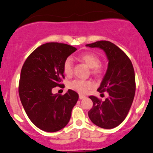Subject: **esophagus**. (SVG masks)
<instances>
[{
  "instance_id": "1",
  "label": "esophagus",
  "mask_w": 153,
  "mask_h": 153,
  "mask_svg": "<svg viewBox=\"0 0 153 153\" xmlns=\"http://www.w3.org/2000/svg\"><path fill=\"white\" fill-rule=\"evenodd\" d=\"M86 98V97H85V96H84V95H82V94H79V98L80 100H82V99H84V98Z\"/></svg>"
}]
</instances>
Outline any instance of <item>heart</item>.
<instances>
[{"mask_svg":"<svg viewBox=\"0 0 153 153\" xmlns=\"http://www.w3.org/2000/svg\"><path fill=\"white\" fill-rule=\"evenodd\" d=\"M78 59L86 63L90 68H92L91 73L96 76H100L103 72V68L100 65V59L97 55L93 53H86L79 55ZM73 61L70 57L65 60L63 65V72L67 76H71L73 72ZM93 87V83L90 81H84L81 79H76L69 83V88L71 90L79 92V94H86Z\"/></svg>","mask_w":153,"mask_h":153,"instance_id":"b5f03b06","label":"heart"}]
</instances>
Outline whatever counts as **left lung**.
Returning <instances> with one entry per match:
<instances>
[{
	"label": "left lung",
	"mask_w": 153,
	"mask_h": 153,
	"mask_svg": "<svg viewBox=\"0 0 153 153\" xmlns=\"http://www.w3.org/2000/svg\"><path fill=\"white\" fill-rule=\"evenodd\" d=\"M86 46L102 49L108 61L107 72L97 90L107 92L108 97L103 101L94 96L89 97L93 107L88 115L95 125L112 129L125 120L134 100L136 82L132 63L121 49L109 41H97Z\"/></svg>",
	"instance_id": "left-lung-1"
}]
</instances>
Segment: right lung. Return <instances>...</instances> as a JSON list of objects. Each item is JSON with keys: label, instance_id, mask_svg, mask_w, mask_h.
I'll return each instance as SVG.
<instances>
[{"label": "right lung", "instance_id": "obj_1", "mask_svg": "<svg viewBox=\"0 0 153 153\" xmlns=\"http://www.w3.org/2000/svg\"><path fill=\"white\" fill-rule=\"evenodd\" d=\"M76 50L66 44H44L30 54L22 67L19 83L21 102L31 121L43 131H57L70 120L78 94L68 90L64 95L53 94L52 90L62 85L64 61Z\"/></svg>", "mask_w": 153, "mask_h": 153}]
</instances>
